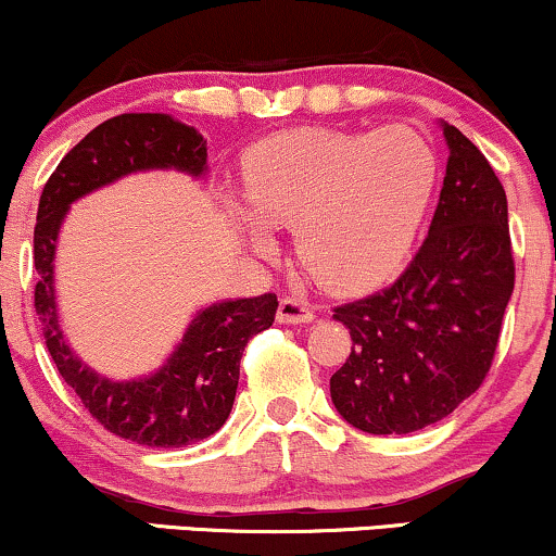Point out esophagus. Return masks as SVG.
I'll return each mask as SVG.
<instances>
[{"instance_id":"obj_1","label":"esophagus","mask_w":556,"mask_h":556,"mask_svg":"<svg viewBox=\"0 0 556 556\" xmlns=\"http://www.w3.org/2000/svg\"><path fill=\"white\" fill-rule=\"evenodd\" d=\"M278 321L280 324H308L314 321V311L306 301H299V299H288L280 301L278 306Z\"/></svg>"}]
</instances>
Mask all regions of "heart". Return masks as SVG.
Listing matches in <instances>:
<instances>
[{"label":"heart","instance_id":"1","mask_svg":"<svg viewBox=\"0 0 556 556\" xmlns=\"http://www.w3.org/2000/svg\"><path fill=\"white\" fill-rule=\"evenodd\" d=\"M435 179V154L409 128L288 131L250 149V210L232 212L255 248L270 245L268 225L293 227L295 253L321 283L359 291L407 261Z\"/></svg>","mask_w":556,"mask_h":556}]
</instances>
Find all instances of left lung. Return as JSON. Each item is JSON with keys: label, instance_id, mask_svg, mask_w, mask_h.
Segmentation results:
<instances>
[{"label": "left lung", "instance_id": "left-lung-1", "mask_svg": "<svg viewBox=\"0 0 556 556\" xmlns=\"http://www.w3.org/2000/svg\"><path fill=\"white\" fill-rule=\"evenodd\" d=\"M440 126L451 156L428 238L392 286L333 308L352 354L333 371L331 402L371 435L422 430L470 397L514 293L504 187L473 141Z\"/></svg>", "mask_w": 556, "mask_h": 556}]
</instances>
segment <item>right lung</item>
I'll return each mask as SVG.
<instances>
[{"instance_id": "add662e5", "label": "right lung", "mask_w": 556, "mask_h": 556, "mask_svg": "<svg viewBox=\"0 0 556 556\" xmlns=\"http://www.w3.org/2000/svg\"><path fill=\"white\" fill-rule=\"evenodd\" d=\"M177 169L207 172V141L169 113H121L67 151L45 185L35 225V311L55 367L113 435L149 447H185L210 438L230 415L248 341L276 321V293L217 301L197 311L185 337L151 375L116 382L98 375L65 341L55 299V250L71 204L121 177Z\"/></svg>"}]
</instances>
